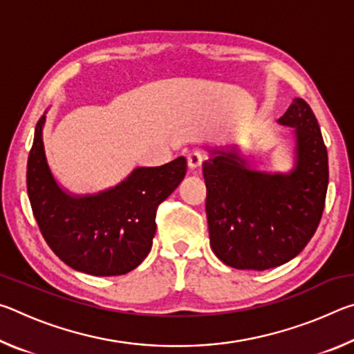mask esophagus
I'll use <instances>...</instances> for the list:
<instances>
[{
    "label": "esophagus",
    "instance_id": "obj_1",
    "mask_svg": "<svg viewBox=\"0 0 354 354\" xmlns=\"http://www.w3.org/2000/svg\"><path fill=\"white\" fill-rule=\"evenodd\" d=\"M187 162H189V169L190 170H196L200 169L201 164H203V153L201 151H192L187 156Z\"/></svg>",
    "mask_w": 354,
    "mask_h": 354
}]
</instances>
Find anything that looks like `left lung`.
Segmentation results:
<instances>
[{
  "instance_id": "1",
  "label": "left lung",
  "mask_w": 354,
  "mask_h": 354,
  "mask_svg": "<svg viewBox=\"0 0 354 354\" xmlns=\"http://www.w3.org/2000/svg\"><path fill=\"white\" fill-rule=\"evenodd\" d=\"M278 123L293 128L289 171L250 169L237 148H214L203 164L211 248L239 270H268L293 259L325 209L328 153L313 109L295 98Z\"/></svg>"
}]
</instances>
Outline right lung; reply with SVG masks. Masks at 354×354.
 <instances>
[{"mask_svg": "<svg viewBox=\"0 0 354 354\" xmlns=\"http://www.w3.org/2000/svg\"><path fill=\"white\" fill-rule=\"evenodd\" d=\"M46 115L35 124L26 185L40 232L59 259L93 277L134 270L148 256L156 211L187 171L184 156L160 167H137L122 183L92 195H75L53 176L44 147Z\"/></svg>", "mask_w": 354, "mask_h": 354, "instance_id": "right-lung-1", "label": "right lung"}]
</instances>
